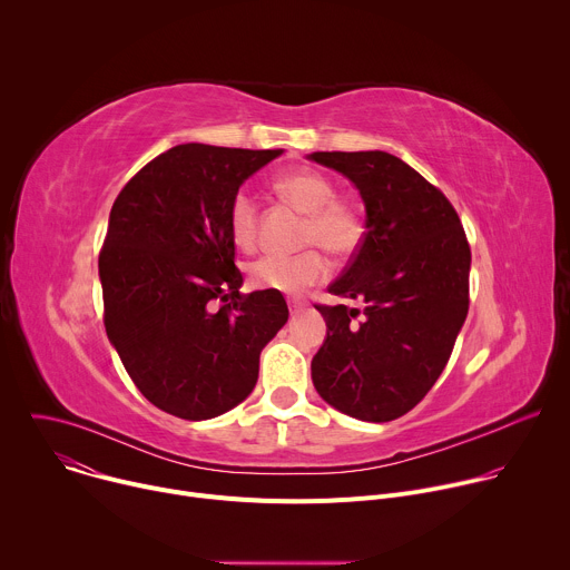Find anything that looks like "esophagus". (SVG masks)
I'll list each match as a JSON object with an SVG mask.
<instances>
[{
  "label": "esophagus",
  "mask_w": 570,
  "mask_h": 570,
  "mask_svg": "<svg viewBox=\"0 0 570 570\" xmlns=\"http://www.w3.org/2000/svg\"><path fill=\"white\" fill-rule=\"evenodd\" d=\"M288 308H291V315H297V313L302 311V304L295 302V299H291V302H288Z\"/></svg>",
  "instance_id": "1"
}]
</instances>
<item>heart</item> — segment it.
Segmentation results:
<instances>
[{"instance_id": "heart-1", "label": "heart", "mask_w": 570, "mask_h": 570, "mask_svg": "<svg viewBox=\"0 0 570 570\" xmlns=\"http://www.w3.org/2000/svg\"><path fill=\"white\" fill-rule=\"evenodd\" d=\"M275 187L286 203L306 214L299 232V246L313 248L293 257L266 255L253 262L248 273L257 288L299 295L308 286L320 284L330 273L327 259L315 248H322L336 259L354 255L363 240L365 223L352 203L336 198V185L320 171H291L282 176ZM227 229L236 248H255L259 236V214L255 200L246 191H238L232 198L227 209Z\"/></svg>"}]
</instances>
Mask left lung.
<instances>
[{
    "instance_id": "left-lung-1",
    "label": "left lung",
    "mask_w": 570,
    "mask_h": 570,
    "mask_svg": "<svg viewBox=\"0 0 570 570\" xmlns=\"http://www.w3.org/2000/svg\"><path fill=\"white\" fill-rule=\"evenodd\" d=\"M350 178L365 203V234L315 304L327 338L311 361L317 394L363 422H392L426 396L449 363L469 311L471 250L449 198L383 150L311 153Z\"/></svg>"
}]
</instances>
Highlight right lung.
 <instances>
[{
    "label": "right lung",
    "instance_id": "obj_1",
    "mask_svg": "<svg viewBox=\"0 0 570 570\" xmlns=\"http://www.w3.org/2000/svg\"><path fill=\"white\" fill-rule=\"evenodd\" d=\"M277 155L180 144L112 205L99 255L106 334L139 392L180 420H212L246 399L288 320L282 295L238 291L227 229L243 180Z\"/></svg>",
    "mask_w": 570,
    "mask_h": 570
}]
</instances>
